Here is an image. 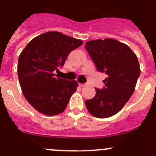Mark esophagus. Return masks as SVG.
Wrapping results in <instances>:
<instances>
[{
	"mask_svg": "<svg viewBox=\"0 0 156 156\" xmlns=\"http://www.w3.org/2000/svg\"><path fill=\"white\" fill-rule=\"evenodd\" d=\"M79 85L81 87H85L86 85V84H79Z\"/></svg>",
	"mask_w": 156,
	"mask_h": 156,
	"instance_id": "obj_1",
	"label": "esophagus"
}]
</instances>
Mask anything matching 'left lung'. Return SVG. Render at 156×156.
Returning a JSON list of instances; mask_svg holds the SVG:
<instances>
[{
    "label": "left lung",
    "instance_id": "obj_1",
    "mask_svg": "<svg viewBox=\"0 0 156 156\" xmlns=\"http://www.w3.org/2000/svg\"><path fill=\"white\" fill-rule=\"evenodd\" d=\"M85 48L97 70L107 75L104 88H95V96L85 105L92 115L108 118L124 107L135 91L140 75L137 56L128 45L111 38L89 41Z\"/></svg>",
    "mask_w": 156,
    "mask_h": 156
}]
</instances>
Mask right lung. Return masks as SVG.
<instances>
[{
	"instance_id": "1",
	"label": "right lung",
	"mask_w": 156,
	"mask_h": 156,
	"mask_svg": "<svg viewBox=\"0 0 156 156\" xmlns=\"http://www.w3.org/2000/svg\"><path fill=\"white\" fill-rule=\"evenodd\" d=\"M83 42L58 31L32 39L18 58L17 75L23 94L39 112L55 115L64 112L78 82L55 76L71 51Z\"/></svg>"
}]
</instances>
